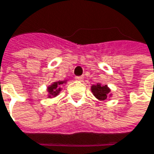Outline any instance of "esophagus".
Instances as JSON below:
<instances>
[{
  "label": "esophagus",
  "mask_w": 154,
  "mask_h": 154,
  "mask_svg": "<svg viewBox=\"0 0 154 154\" xmlns=\"http://www.w3.org/2000/svg\"><path fill=\"white\" fill-rule=\"evenodd\" d=\"M75 80H77V81H83L84 80V77H75Z\"/></svg>",
  "instance_id": "1"
}]
</instances>
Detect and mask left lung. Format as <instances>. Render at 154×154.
I'll return each mask as SVG.
<instances>
[{"mask_svg": "<svg viewBox=\"0 0 154 154\" xmlns=\"http://www.w3.org/2000/svg\"><path fill=\"white\" fill-rule=\"evenodd\" d=\"M91 90L94 94V95L101 101H104L107 99V97L109 94L110 89L107 86V85H102L100 84H96L92 85Z\"/></svg>", "mask_w": 154, "mask_h": 154, "instance_id": "1", "label": "left lung"}]
</instances>
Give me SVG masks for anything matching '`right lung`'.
<instances>
[{
  "instance_id": "1",
  "label": "right lung",
  "mask_w": 154,
  "mask_h": 154,
  "mask_svg": "<svg viewBox=\"0 0 154 154\" xmlns=\"http://www.w3.org/2000/svg\"><path fill=\"white\" fill-rule=\"evenodd\" d=\"M65 81H58V82H54L53 84H51L49 87H48V92H49V97L51 96H56L59 94V93L60 92V85L64 84Z\"/></svg>"
}]
</instances>
